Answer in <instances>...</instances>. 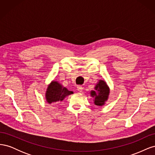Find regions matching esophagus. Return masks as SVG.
<instances>
[{"label": "esophagus", "instance_id": "esophagus-1", "mask_svg": "<svg viewBox=\"0 0 155 155\" xmlns=\"http://www.w3.org/2000/svg\"><path fill=\"white\" fill-rule=\"evenodd\" d=\"M77 89H78V91L79 92H81L83 91V87L80 85H79V86L77 87Z\"/></svg>", "mask_w": 155, "mask_h": 155}]
</instances>
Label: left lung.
Masks as SVG:
<instances>
[{"mask_svg": "<svg viewBox=\"0 0 155 155\" xmlns=\"http://www.w3.org/2000/svg\"><path fill=\"white\" fill-rule=\"evenodd\" d=\"M95 91L91 92L92 97H94V103L96 105L103 106L105 104L109 98L110 92L109 87H108L107 83L104 80H99L94 88Z\"/></svg>", "mask_w": 155, "mask_h": 155, "instance_id": "1", "label": "left lung"}]
</instances>
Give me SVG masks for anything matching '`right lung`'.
<instances>
[{
    "label": "right lung",
    "instance_id": "1",
    "mask_svg": "<svg viewBox=\"0 0 155 155\" xmlns=\"http://www.w3.org/2000/svg\"><path fill=\"white\" fill-rule=\"evenodd\" d=\"M74 92L68 91L67 88L55 81H52L46 89L45 96L48 104L63 101L65 97Z\"/></svg>",
    "mask_w": 155,
    "mask_h": 155
}]
</instances>
